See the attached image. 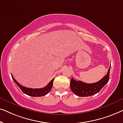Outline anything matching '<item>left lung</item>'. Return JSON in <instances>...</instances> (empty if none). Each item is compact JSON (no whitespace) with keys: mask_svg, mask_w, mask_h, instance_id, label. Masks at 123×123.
I'll use <instances>...</instances> for the list:
<instances>
[{"mask_svg":"<svg viewBox=\"0 0 123 123\" xmlns=\"http://www.w3.org/2000/svg\"><path fill=\"white\" fill-rule=\"evenodd\" d=\"M110 66L108 72L105 76H104L99 81L93 83H86L79 80H74L71 78L70 83V89L75 95L80 97H87L94 95L100 91L106 84L108 83L110 75Z\"/></svg>","mask_w":123,"mask_h":123,"instance_id":"1","label":"left lung"}]
</instances>
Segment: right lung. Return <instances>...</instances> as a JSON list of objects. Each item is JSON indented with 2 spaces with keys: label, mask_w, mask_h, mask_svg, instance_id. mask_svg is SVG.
<instances>
[{
  "label": "right lung",
  "mask_w": 123,
  "mask_h": 123,
  "mask_svg": "<svg viewBox=\"0 0 123 123\" xmlns=\"http://www.w3.org/2000/svg\"><path fill=\"white\" fill-rule=\"evenodd\" d=\"M12 77L13 80L16 83L19 88L21 89L23 93L26 94L28 96L32 97H41L43 96L46 95L48 94L50 91H51L52 87H53V81L54 80V78H53L51 81H50L48 85L46 87H43L42 88H27V87L22 86L18 83L16 80L14 78V77L12 74Z\"/></svg>",
  "instance_id": "obj_1"
}]
</instances>
